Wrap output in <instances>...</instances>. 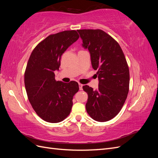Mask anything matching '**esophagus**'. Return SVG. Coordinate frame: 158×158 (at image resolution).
Instances as JSON below:
<instances>
[{
    "mask_svg": "<svg viewBox=\"0 0 158 158\" xmlns=\"http://www.w3.org/2000/svg\"><path fill=\"white\" fill-rule=\"evenodd\" d=\"M78 85H79V89H80V90H82V87H83V84H80V83H79V84H78Z\"/></svg>",
    "mask_w": 158,
    "mask_h": 158,
    "instance_id": "1",
    "label": "esophagus"
}]
</instances>
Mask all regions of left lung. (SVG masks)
I'll list each match as a JSON object with an SVG mask.
<instances>
[{
    "label": "left lung",
    "instance_id": "8db88e82",
    "mask_svg": "<svg viewBox=\"0 0 158 158\" xmlns=\"http://www.w3.org/2000/svg\"><path fill=\"white\" fill-rule=\"evenodd\" d=\"M82 46L88 49L92 67L98 70V88L85 85L88 95L85 109L94 120L106 122L120 112L127 98L130 74L121 47L113 38L102 30H78Z\"/></svg>",
    "mask_w": 158,
    "mask_h": 158
}]
</instances>
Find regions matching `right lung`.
<instances>
[{"mask_svg":"<svg viewBox=\"0 0 158 158\" xmlns=\"http://www.w3.org/2000/svg\"><path fill=\"white\" fill-rule=\"evenodd\" d=\"M78 38L76 30L51 34L37 44L28 60L24 73L27 98L37 115L45 121L61 122L70 113L78 84L56 81L54 71L59 69L62 55Z\"/></svg>","mask_w":158,"mask_h":158,"instance_id":"right-lung-1","label":"right lung"}]
</instances>
